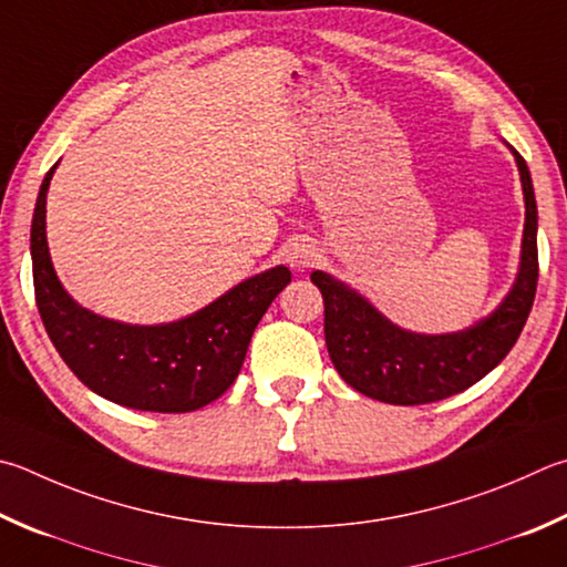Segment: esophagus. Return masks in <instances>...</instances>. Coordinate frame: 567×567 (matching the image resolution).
Here are the masks:
<instances>
[{"label": "esophagus", "instance_id": "1", "mask_svg": "<svg viewBox=\"0 0 567 567\" xmlns=\"http://www.w3.org/2000/svg\"><path fill=\"white\" fill-rule=\"evenodd\" d=\"M317 257H319V248L315 243L305 240V238L290 243L285 250V262L297 272H305L307 267H312L317 262Z\"/></svg>", "mask_w": 567, "mask_h": 567}]
</instances>
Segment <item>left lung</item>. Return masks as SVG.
Returning <instances> with one entry per match:
<instances>
[{
	"label": "left lung",
	"mask_w": 567,
	"mask_h": 567,
	"mask_svg": "<svg viewBox=\"0 0 567 567\" xmlns=\"http://www.w3.org/2000/svg\"><path fill=\"white\" fill-rule=\"evenodd\" d=\"M511 151L526 198L520 267L506 300L481 322L451 334L409 332L332 275L322 270L310 275L324 297L329 359L359 394L399 406L431 404L476 384L516 344L538 285V208L526 161L516 148Z\"/></svg>",
	"instance_id": "1"
}]
</instances>
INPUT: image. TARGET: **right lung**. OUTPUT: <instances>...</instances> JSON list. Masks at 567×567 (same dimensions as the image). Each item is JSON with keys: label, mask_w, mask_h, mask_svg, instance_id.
I'll return each instance as SVG.
<instances>
[{"label": "right lung", "mask_w": 567, "mask_h": 567, "mask_svg": "<svg viewBox=\"0 0 567 567\" xmlns=\"http://www.w3.org/2000/svg\"><path fill=\"white\" fill-rule=\"evenodd\" d=\"M44 176L32 218V270L41 322L56 352L81 382L113 404L185 414L230 389L267 307L290 285L285 265L250 277L190 317L168 324H126L71 300L47 245Z\"/></svg>", "instance_id": "obj_1"}]
</instances>
